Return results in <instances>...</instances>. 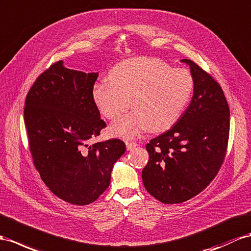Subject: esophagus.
Returning a JSON list of instances; mask_svg holds the SVG:
<instances>
[{
    "instance_id": "esophagus-1",
    "label": "esophagus",
    "mask_w": 251,
    "mask_h": 251,
    "mask_svg": "<svg viewBox=\"0 0 251 251\" xmlns=\"http://www.w3.org/2000/svg\"><path fill=\"white\" fill-rule=\"evenodd\" d=\"M137 145H138V144H137L136 142H129V141H126V147H127L128 151L133 150L134 147H136Z\"/></svg>"
}]
</instances>
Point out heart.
I'll list each match as a JSON object with an SVG mask.
<instances>
[{
	"label": "heart",
	"instance_id": "obj_1",
	"mask_svg": "<svg viewBox=\"0 0 251 251\" xmlns=\"http://www.w3.org/2000/svg\"><path fill=\"white\" fill-rule=\"evenodd\" d=\"M109 80L96 83L93 100L108 120L118 119L130 107L133 112L111 125L117 137L169 129L180 118L194 91V77L187 69H173L157 58L127 59L114 66Z\"/></svg>",
	"mask_w": 251,
	"mask_h": 251
}]
</instances>
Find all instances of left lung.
Wrapping results in <instances>:
<instances>
[{
  "label": "left lung",
  "mask_w": 251,
  "mask_h": 251,
  "mask_svg": "<svg viewBox=\"0 0 251 251\" xmlns=\"http://www.w3.org/2000/svg\"><path fill=\"white\" fill-rule=\"evenodd\" d=\"M194 94L171 129L146 144L150 160L142 171L146 191L159 201L180 203L208 187L226 157L230 110L223 89L190 59Z\"/></svg>",
  "instance_id": "8db88e82"
}]
</instances>
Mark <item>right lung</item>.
<instances>
[{"mask_svg": "<svg viewBox=\"0 0 251 251\" xmlns=\"http://www.w3.org/2000/svg\"><path fill=\"white\" fill-rule=\"evenodd\" d=\"M98 76L57 61L37 77L25 100L35 168L50 192L77 205L95 201L107 190L113 164L126 151L120 139L89 145L107 126L93 100Z\"/></svg>", "mask_w": 251, "mask_h": 251, "instance_id": "right-lung-1", "label": "right lung"}]
</instances>
